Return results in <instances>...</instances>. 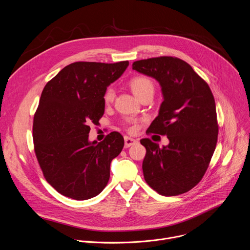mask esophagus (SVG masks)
I'll return each mask as SVG.
<instances>
[{"mask_svg": "<svg viewBox=\"0 0 250 250\" xmlns=\"http://www.w3.org/2000/svg\"><path fill=\"white\" fill-rule=\"evenodd\" d=\"M136 142H137V141H136L135 139H133V138H131V137H128V136H125V148H127V147H129V146L135 145Z\"/></svg>", "mask_w": 250, "mask_h": 250, "instance_id": "34e87169", "label": "esophagus"}]
</instances>
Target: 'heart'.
<instances>
[{"instance_id":"obj_1","label":"heart","mask_w":250,"mask_h":250,"mask_svg":"<svg viewBox=\"0 0 250 250\" xmlns=\"http://www.w3.org/2000/svg\"><path fill=\"white\" fill-rule=\"evenodd\" d=\"M129 87L133 95L140 100L142 97L146 95H153L154 85L152 81L146 76H135L129 81ZM115 91L113 88H108L104 94V101L105 103H111L114 100Z\"/></svg>"}]
</instances>
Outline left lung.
<instances>
[{
	"mask_svg": "<svg viewBox=\"0 0 250 250\" xmlns=\"http://www.w3.org/2000/svg\"><path fill=\"white\" fill-rule=\"evenodd\" d=\"M132 69L155 79L163 102L148 132L167 135L159 147L148 138L142 170L146 183L163 196H177L195 187L215 151L219 126L216 103L208 85L185 61L161 56L133 62Z\"/></svg>",
	"mask_w": 250,
	"mask_h": 250,
	"instance_id": "obj_1",
	"label": "left lung"
}]
</instances>
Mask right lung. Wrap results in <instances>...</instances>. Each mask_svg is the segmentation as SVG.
Listing matches in <instances>:
<instances>
[{"mask_svg": "<svg viewBox=\"0 0 250 250\" xmlns=\"http://www.w3.org/2000/svg\"><path fill=\"white\" fill-rule=\"evenodd\" d=\"M128 64H69L42 93L33 119L34 151L46 181L65 197L88 200L108 184L111 162L121 153L125 140L114 131L101 142L90 141V125L103 117L106 87Z\"/></svg>", "mask_w": 250, "mask_h": 250, "instance_id": "1", "label": "right lung"}]
</instances>
